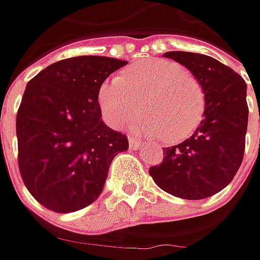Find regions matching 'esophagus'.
I'll list each match as a JSON object with an SVG mask.
<instances>
[{"label": "esophagus", "mask_w": 260, "mask_h": 260, "mask_svg": "<svg viewBox=\"0 0 260 260\" xmlns=\"http://www.w3.org/2000/svg\"><path fill=\"white\" fill-rule=\"evenodd\" d=\"M128 145L132 149H139L142 143H140V140H137L136 137H128Z\"/></svg>", "instance_id": "1"}]
</instances>
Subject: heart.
<instances>
[{
    "instance_id": "heart-1",
    "label": "heart",
    "mask_w": 260,
    "mask_h": 260,
    "mask_svg": "<svg viewBox=\"0 0 260 260\" xmlns=\"http://www.w3.org/2000/svg\"><path fill=\"white\" fill-rule=\"evenodd\" d=\"M133 120L137 135L149 139L164 136L181 142L192 135L204 115V91L194 75L165 59H149L128 66L120 76L107 79L98 91V104L111 127Z\"/></svg>"
}]
</instances>
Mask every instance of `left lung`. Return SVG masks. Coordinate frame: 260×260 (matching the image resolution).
<instances>
[{
  "label": "left lung",
  "mask_w": 260,
  "mask_h": 260,
  "mask_svg": "<svg viewBox=\"0 0 260 260\" xmlns=\"http://www.w3.org/2000/svg\"><path fill=\"white\" fill-rule=\"evenodd\" d=\"M184 65L204 91L203 121L194 135L166 147L164 162L149 174L165 192L184 200H203L232 182L245 153L249 108L245 79L214 57L191 52H166Z\"/></svg>",
  "instance_id": "1"
}]
</instances>
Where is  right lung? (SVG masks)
<instances>
[{"mask_svg":"<svg viewBox=\"0 0 260 260\" xmlns=\"http://www.w3.org/2000/svg\"><path fill=\"white\" fill-rule=\"evenodd\" d=\"M125 60L76 56L49 65L27 84L17 113L18 168L25 188L55 213L94 203L115 155L128 149L123 133L101 118L98 91Z\"/></svg>","mask_w":260,"mask_h":260,"instance_id":"obj_1","label":"right lung"}]
</instances>
